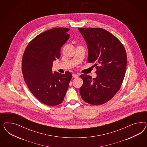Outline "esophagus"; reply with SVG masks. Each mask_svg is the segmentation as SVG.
<instances>
[{"mask_svg": "<svg viewBox=\"0 0 147 147\" xmlns=\"http://www.w3.org/2000/svg\"><path fill=\"white\" fill-rule=\"evenodd\" d=\"M79 76L78 74H73V78H78Z\"/></svg>", "mask_w": 147, "mask_h": 147, "instance_id": "34e87169", "label": "esophagus"}]
</instances>
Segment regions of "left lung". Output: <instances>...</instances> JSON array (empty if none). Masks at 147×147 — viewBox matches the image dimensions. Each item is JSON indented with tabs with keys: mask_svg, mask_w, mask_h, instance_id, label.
<instances>
[{
	"mask_svg": "<svg viewBox=\"0 0 147 147\" xmlns=\"http://www.w3.org/2000/svg\"><path fill=\"white\" fill-rule=\"evenodd\" d=\"M88 49V62L95 63L97 76L82 74V98L93 105L107 102L117 93L125 78L127 54L116 36L101 28H79Z\"/></svg>",
	"mask_w": 147,
	"mask_h": 147,
	"instance_id": "obj_1",
	"label": "left lung"
}]
</instances>
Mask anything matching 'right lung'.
Masks as SVG:
<instances>
[{
    "label": "right lung",
    "mask_w": 147,
    "mask_h": 147,
    "mask_svg": "<svg viewBox=\"0 0 147 147\" xmlns=\"http://www.w3.org/2000/svg\"><path fill=\"white\" fill-rule=\"evenodd\" d=\"M69 28L57 27L36 36L28 44L22 59V74L32 93L49 106L62 103L72 75L52 73L54 60L60 57L61 47L69 38Z\"/></svg>",
    "instance_id": "obj_1"
}]
</instances>
